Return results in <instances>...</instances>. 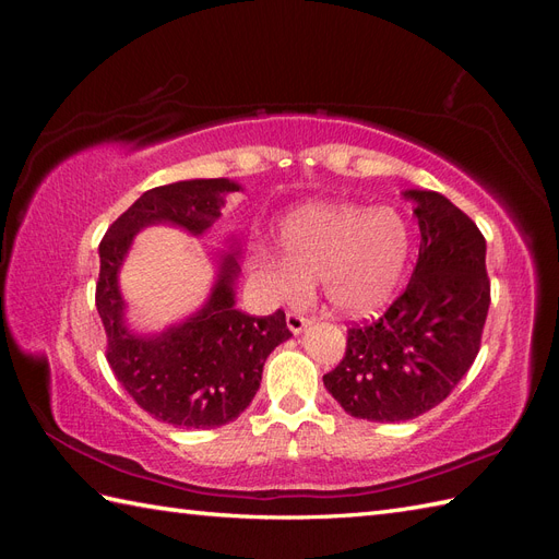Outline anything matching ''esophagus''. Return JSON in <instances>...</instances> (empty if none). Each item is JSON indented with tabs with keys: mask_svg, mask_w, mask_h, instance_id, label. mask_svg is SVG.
Wrapping results in <instances>:
<instances>
[{
	"mask_svg": "<svg viewBox=\"0 0 559 559\" xmlns=\"http://www.w3.org/2000/svg\"><path fill=\"white\" fill-rule=\"evenodd\" d=\"M310 324H312V321H310V319H306L302 314H296V312H289V314H286V326H289V331H292L294 335L302 333V331H306Z\"/></svg>",
	"mask_w": 559,
	"mask_h": 559,
	"instance_id": "esophagus-1",
	"label": "esophagus"
}]
</instances>
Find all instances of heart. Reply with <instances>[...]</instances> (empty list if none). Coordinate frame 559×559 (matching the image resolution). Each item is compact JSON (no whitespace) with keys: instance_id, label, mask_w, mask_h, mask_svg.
Wrapping results in <instances>:
<instances>
[{"instance_id":"b5f03b06","label":"heart","mask_w":559,"mask_h":559,"mask_svg":"<svg viewBox=\"0 0 559 559\" xmlns=\"http://www.w3.org/2000/svg\"><path fill=\"white\" fill-rule=\"evenodd\" d=\"M282 253L249 245L247 270L257 289L286 306L298 302L319 280L329 308L345 317H366L399 292L411 261L413 235L394 207L352 202H302L275 224Z\"/></svg>"}]
</instances>
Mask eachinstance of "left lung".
Listing matches in <instances>:
<instances>
[{
    "label": "left lung",
    "instance_id": "1",
    "mask_svg": "<svg viewBox=\"0 0 559 559\" xmlns=\"http://www.w3.org/2000/svg\"><path fill=\"white\" fill-rule=\"evenodd\" d=\"M403 198L421 238L411 284L373 324L347 331L345 359L324 376L345 413L368 421H405L445 401L476 361L489 308L478 226L436 191Z\"/></svg>",
    "mask_w": 559,
    "mask_h": 559
}]
</instances>
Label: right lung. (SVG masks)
I'll return each instance as SVG.
<instances>
[{"mask_svg":"<svg viewBox=\"0 0 559 559\" xmlns=\"http://www.w3.org/2000/svg\"><path fill=\"white\" fill-rule=\"evenodd\" d=\"M233 179H183L142 193L99 242L97 312L107 331V361L126 392L158 421L179 429H214L238 419L257 396L267 354L289 341L282 310L257 317L235 308L238 242L216 251V277L202 306L160 331L130 324L121 267L134 235L173 226L202 238L222 216Z\"/></svg>","mask_w":559,"mask_h":559,"instance_id":"add662e5","label":"right lung"}]
</instances>
